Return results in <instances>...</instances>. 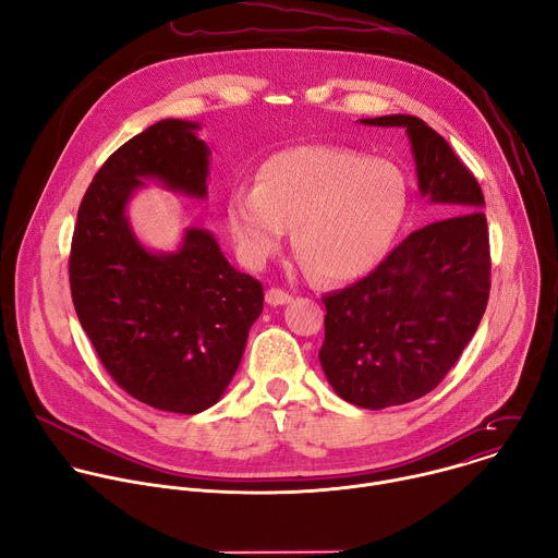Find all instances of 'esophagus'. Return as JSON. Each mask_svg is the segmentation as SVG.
Listing matches in <instances>:
<instances>
[{"mask_svg": "<svg viewBox=\"0 0 558 558\" xmlns=\"http://www.w3.org/2000/svg\"><path fill=\"white\" fill-rule=\"evenodd\" d=\"M265 300H267V304H271V306H280V304H289V302H291V295H289L287 291L278 289V287H271V289L265 293Z\"/></svg>", "mask_w": 558, "mask_h": 558, "instance_id": "1", "label": "esophagus"}]
</instances>
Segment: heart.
I'll use <instances>...</instances> for the list:
<instances>
[{
    "instance_id": "1",
    "label": "heart",
    "mask_w": 558,
    "mask_h": 558,
    "mask_svg": "<svg viewBox=\"0 0 558 558\" xmlns=\"http://www.w3.org/2000/svg\"><path fill=\"white\" fill-rule=\"evenodd\" d=\"M402 170L384 158L329 145L282 149L258 170L256 187L227 201V225L238 252L263 265L293 227L298 258L325 280L368 274L388 252L407 211Z\"/></svg>"
}]
</instances>
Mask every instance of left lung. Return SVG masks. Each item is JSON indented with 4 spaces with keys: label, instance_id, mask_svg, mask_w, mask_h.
<instances>
[{
    "label": "left lung",
    "instance_id": "obj_1",
    "mask_svg": "<svg viewBox=\"0 0 558 558\" xmlns=\"http://www.w3.org/2000/svg\"><path fill=\"white\" fill-rule=\"evenodd\" d=\"M362 123L407 130L420 194L439 216L323 298V371L342 400L379 411L420 400L454 366L488 304L490 245L484 192L444 136L411 114Z\"/></svg>",
    "mask_w": 558,
    "mask_h": 558
}]
</instances>
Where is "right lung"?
I'll return each instance as SVG.
<instances>
[{
    "label": "right lung",
    "mask_w": 558,
    "mask_h": 558,
    "mask_svg": "<svg viewBox=\"0 0 558 558\" xmlns=\"http://www.w3.org/2000/svg\"><path fill=\"white\" fill-rule=\"evenodd\" d=\"M198 130L163 119L123 143L78 205L70 247L74 311L110 377L134 400L183 415L220 400L265 300L211 231L187 227L177 252H151L130 227L125 209L145 181L207 198L211 151Z\"/></svg>",
    "instance_id": "obj_1"
}]
</instances>
